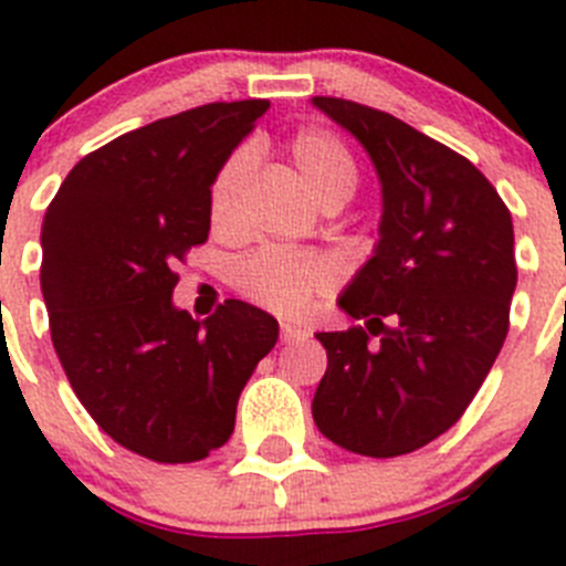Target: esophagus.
<instances>
[{
	"instance_id": "1",
	"label": "esophagus",
	"mask_w": 566,
	"mask_h": 566,
	"mask_svg": "<svg viewBox=\"0 0 566 566\" xmlns=\"http://www.w3.org/2000/svg\"><path fill=\"white\" fill-rule=\"evenodd\" d=\"M310 333L295 324H282V340L284 344H298V340H307Z\"/></svg>"
}]
</instances>
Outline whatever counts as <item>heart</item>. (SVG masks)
Here are the masks:
<instances>
[{
	"mask_svg": "<svg viewBox=\"0 0 566 566\" xmlns=\"http://www.w3.org/2000/svg\"><path fill=\"white\" fill-rule=\"evenodd\" d=\"M290 157L304 177L315 200L324 208H340L358 188L360 171L353 149L327 129H302L290 140ZM251 171V151L237 149L226 157L208 191V213L217 231L237 226V206L245 177ZM338 268L329 256L313 251L262 248L237 262L233 287L259 307L282 318H302L315 298L333 293Z\"/></svg>",
	"mask_w": 566,
	"mask_h": 566,
	"instance_id": "1",
	"label": "heart"
}]
</instances>
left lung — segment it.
I'll return each mask as SVG.
<instances>
[{"label": "left lung", "mask_w": 566, "mask_h": 566, "mask_svg": "<svg viewBox=\"0 0 566 566\" xmlns=\"http://www.w3.org/2000/svg\"><path fill=\"white\" fill-rule=\"evenodd\" d=\"M313 104L358 137L384 186L375 256L338 298L364 324L318 333L327 371L313 420L353 454H409L465 415L505 344L511 211L468 157L389 112L327 95Z\"/></svg>", "instance_id": "left-lung-1"}]
</instances>
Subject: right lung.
Instances as JSON below:
<instances>
[{"label": "right lung", "instance_id": "1", "mask_svg": "<svg viewBox=\"0 0 566 566\" xmlns=\"http://www.w3.org/2000/svg\"><path fill=\"white\" fill-rule=\"evenodd\" d=\"M268 101H217L81 157L42 226L50 338L75 397L146 460L197 462L233 434L239 395L279 324L228 298L197 321L175 264L211 231L208 191Z\"/></svg>", "mask_w": 566, "mask_h": 566}]
</instances>
